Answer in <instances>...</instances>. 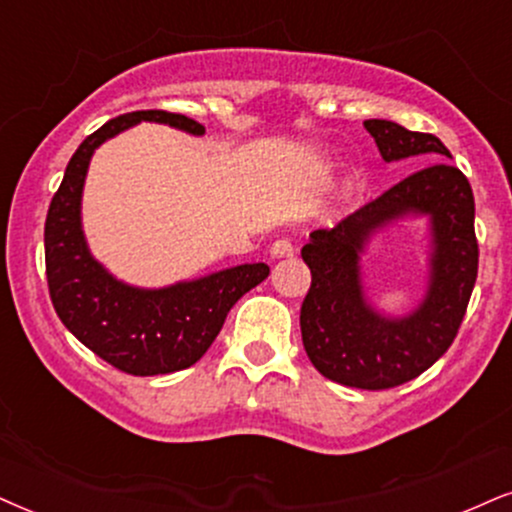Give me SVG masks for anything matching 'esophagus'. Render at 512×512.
I'll list each match as a JSON object with an SVG mask.
<instances>
[{"label":"esophagus","instance_id":"esophagus-1","mask_svg":"<svg viewBox=\"0 0 512 512\" xmlns=\"http://www.w3.org/2000/svg\"><path fill=\"white\" fill-rule=\"evenodd\" d=\"M295 252L293 243H290V238H276L274 243H271V257H290Z\"/></svg>","mask_w":512,"mask_h":512}]
</instances>
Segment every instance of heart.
Masks as SVG:
<instances>
[{"mask_svg": "<svg viewBox=\"0 0 512 512\" xmlns=\"http://www.w3.org/2000/svg\"><path fill=\"white\" fill-rule=\"evenodd\" d=\"M349 186H352V189H354V186H357V179H352V181H349Z\"/></svg>", "mask_w": 512, "mask_h": 512, "instance_id": "1", "label": "heart"}]
</instances>
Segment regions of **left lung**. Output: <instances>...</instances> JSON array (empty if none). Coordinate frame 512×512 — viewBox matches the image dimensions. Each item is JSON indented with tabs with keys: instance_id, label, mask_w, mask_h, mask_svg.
Wrapping results in <instances>:
<instances>
[{
	"instance_id": "obj_1",
	"label": "left lung",
	"mask_w": 512,
	"mask_h": 512,
	"mask_svg": "<svg viewBox=\"0 0 512 512\" xmlns=\"http://www.w3.org/2000/svg\"><path fill=\"white\" fill-rule=\"evenodd\" d=\"M364 127L387 163L409 155L451 158L435 134L409 132L390 120H366ZM411 211L431 217V288L416 313L387 320L365 302L358 255L375 228ZM302 260L312 271L300 309L302 345L316 371L357 390L409 383L451 347L475 288L480 248L470 181L449 163L423 167L333 229L312 231Z\"/></svg>"
}]
</instances>
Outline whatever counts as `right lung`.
Here are the masks:
<instances>
[{"label":"right lung","instance_id":"add662e5","mask_svg":"<svg viewBox=\"0 0 512 512\" xmlns=\"http://www.w3.org/2000/svg\"><path fill=\"white\" fill-rule=\"evenodd\" d=\"M141 120L165 122L203 134L200 122L181 113L134 111L108 120L82 141L51 198L44 224L47 286L58 319L106 364L129 375H160L189 368L208 352L226 314L269 276L264 262L217 271L198 281L141 290L115 281L89 255L80 226L84 174L103 141Z\"/></svg>","mask_w":512,"mask_h":512}]
</instances>
